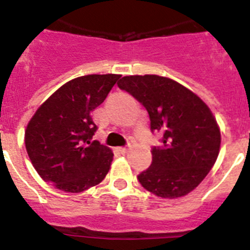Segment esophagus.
<instances>
[{
    "mask_svg": "<svg viewBox=\"0 0 250 250\" xmlns=\"http://www.w3.org/2000/svg\"><path fill=\"white\" fill-rule=\"evenodd\" d=\"M127 147H119V151L121 152V154H125V152H127Z\"/></svg>",
    "mask_w": 250,
    "mask_h": 250,
    "instance_id": "esophagus-1",
    "label": "esophagus"
}]
</instances>
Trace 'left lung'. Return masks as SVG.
Returning <instances> with one entry per match:
<instances>
[{
    "instance_id": "1",
    "label": "left lung",
    "mask_w": 250,
    "mask_h": 250,
    "mask_svg": "<svg viewBox=\"0 0 250 250\" xmlns=\"http://www.w3.org/2000/svg\"><path fill=\"white\" fill-rule=\"evenodd\" d=\"M118 86L144 105L151 131L163 134V146L152 147L151 165L138 175L140 184L169 199L190 193L219 155L220 130L210 109L198 95L164 76H124Z\"/></svg>"
}]
</instances>
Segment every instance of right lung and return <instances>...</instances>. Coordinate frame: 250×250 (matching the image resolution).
I'll return each mask as SVG.
<instances>
[{
	"instance_id": "right-lung-1",
	"label": "right lung",
	"mask_w": 250,
	"mask_h": 250,
	"mask_svg": "<svg viewBox=\"0 0 250 250\" xmlns=\"http://www.w3.org/2000/svg\"><path fill=\"white\" fill-rule=\"evenodd\" d=\"M121 75H86L62 85L40 106L25 131L28 158L39 175L66 193H81L104 180L111 149L92 140L91 114Z\"/></svg>"
}]
</instances>
